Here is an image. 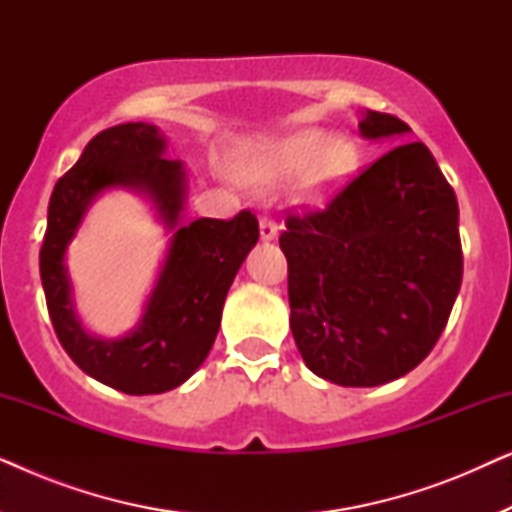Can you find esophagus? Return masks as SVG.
Returning <instances> with one entry per match:
<instances>
[{
	"label": "esophagus",
	"mask_w": 512,
	"mask_h": 512,
	"mask_svg": "<svg viewBox=\"0 0 512 512\" xmlns=\"http://www.w3.org/2000/svg\"><path fill=\"white\" fill-rule=\"evenodd\" d=\"M258 228H261V240L263 242H272L279 233L277 223L272 219H261V223H258Z\"/></svg>",
	"instance_id": "34e87169"
}]
</instances>
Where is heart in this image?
Instances as JSON below:
<instances>
[{"label":"heart","mask_w":512,"mask_h":512,"mask_svg":"<svg viewBox=\"0 0 512 512\" xmlns=\"http://www.w3.org/2000/svg\"><path fill=\"white\" fill-rule=\"evenodd\" d=\"M359 165V153L347 139L331 137L319 128H303L240 151L237 177L244 184L270 188L298 177L300 205L319 207L333 198Z\"/></svg>","instance_id":"b5f03b06"}]
</instances>
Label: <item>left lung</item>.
Listing matches in <instances>:
<instances>
[{
  "instance_id": "obj_1",
  "label": "left lung",
  "mask_w": 512,
  "mask_h": 512,
  "mask_svg": "<svg viewBox=\"0 0 512 512\" xmlns=\"http://www.w3.org/2000/svg\"><path fill=\"white\" fill-rule=\"evenodd\" d=\"M359 132L377 142L410 128L361 111ZM279 247L298 352L340 387H380L419 366L464 272L457 198L422 142L391 149L324 212L289 216Z\"/></svg>"
}]
</instances>
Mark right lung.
<instances>
[{
    "label": "right lung",
    "instance_id": "right-lung-1",
    "mask_svg": "<svg viewBox=\"0 0 512 512\" xmlns=\"http://www.w3.org/2000/svg\"><path fill=\"white\" fill-rule=\"evenodd\" d=\"M165 151L160 128L142 121L114 125L90 139L53 188L39 254L41 284L60 345L83 373L130 396L177 389L205 363L230 284L258 242V221L251 212L230 221H186V165L165 158ZM109 190L142 194L171 235L143 317L118 339H102L82 326L66 270L68 244L94 200Z\"/></svg>",
    "mask_w": 512,
    "mask_h": 512
}]
</instances>
